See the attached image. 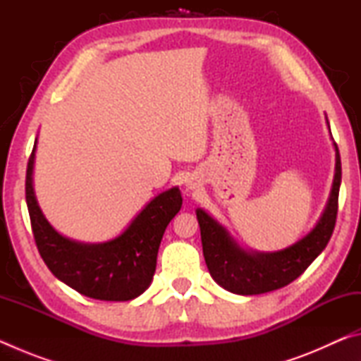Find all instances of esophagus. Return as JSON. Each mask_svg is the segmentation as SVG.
<instances>
[{"label":"esophagus","mask_w":361,"mask_h":361,"mask_svg":"<svg viewBox=\"0 0 361 361\" xmlns=\"http://www.w3.org/2000/svg\"><path fill=\"white\" fill-rule=\"evenodd\" d=\"M186 186H188L189 189H195V188H197V183L194 181V178H189V180L186 181Z\"/></svg>","instance_id":"esophagus-1"}]
</instances>
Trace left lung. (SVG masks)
I'll use <instances>...</instances> for the list:
<instances>
[{"label": "left lung", "mask_w": 361, "mask_h": 361, "mask_svg": "<svg viewBox=\"0 0 361 361\" xmlns=\"http://www.w3.org/2000/svg\"><path fill=\"white\" fill-rule=\"evenodd\" d=\"M326 124L329 130L328 118ZM333 146L336 156L334 176L328 202L314 228L290 247L277 252H253L243 248L216 218L209 215L204 209L195 210L207 267L219 286L243 296L279 290L301 276L325 250L336 224L341 188V157L334 140Z\"/></svg>", "instance_id": "1"}]
</instances>
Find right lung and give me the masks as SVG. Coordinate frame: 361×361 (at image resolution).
<instances>
[{"instance_id":"1","label":"right lung","mask_w":361,"mask_h":361,"mask_svg":"<svg viewBox=\"0 0 361 361\" xmlns=\"http://www.w3.org/2000/svg\"><path fill=\"white\" fill-rule=\"evenodd\" d=\"M36 138L27 167V207L36 247L60 282L100 301H130L148 290L156 272L159 245L169 223L180 212L178 186L154 195L119 235L106 242L73 240L47 221L33 186Z\"/></svg>"}]
</instances>
